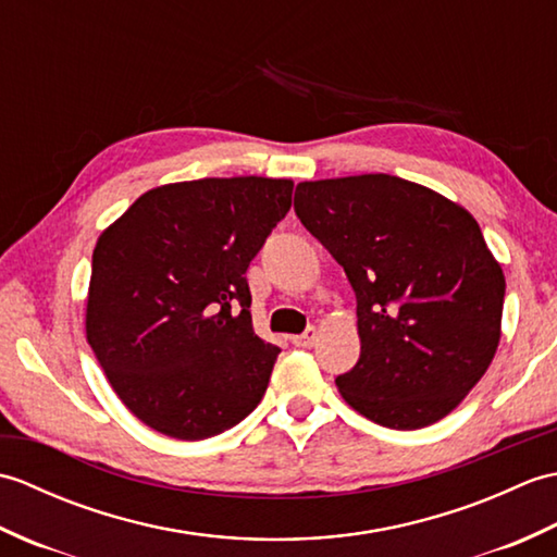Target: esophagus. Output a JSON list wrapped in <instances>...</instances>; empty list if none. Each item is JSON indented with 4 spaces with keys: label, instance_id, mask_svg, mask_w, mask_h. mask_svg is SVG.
Masks as SVG:
<instances>
[{
    "label": "esophagus",
    "instance_id": "34e87169",
    "mask_svg": "<svg viewBox=\"0 0 557 557\" xmlns=\"http://www.w3.org/2000/svg\"><path fill=\"white\" fill-rule=\"evenodd\" d=\"M315 339H318V330H315V327H309L304 335H294V337H292V345H297V347H313Z\"/></svg>",
    "mask_w": 557,
    "mask_h": 557
}]
</instances>
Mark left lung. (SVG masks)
I'll return each mask as SVG.
<instances>
[{
    "instance_id": "1",
    "label": "left lung",
    "mask_w": 557,
    "mask_h": 557,
    "mask_svg": "<svg viewBox=\"0 0 557 557\" xmlns=\"http://www.w3.org/2000/svg\"><path fill=\"white\" fill-rule=\"evenodd\" d=\"M294 210L357 294L361 357L337 375L342 399L397 431L447 417L503 335L505 275L474 215L393 174L301 182Z\"/></svg>"
}]
</instances>
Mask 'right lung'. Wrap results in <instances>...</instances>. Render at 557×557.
<instances>
[{
    "label": "right lung",
    "mask_w": 557,
    "mask_h": 557,
    "mask_svg": "<svg viewBox=\"0 0 557 557\" xmlns=\"http://www.w3.org/2000/svg\"><path fill=\"white\" fill-rule=\"evenodd\" d=\"M292 188L270 176L162 184L98 236L86 337L148 429L203 441L263 399L280 349L253 333L244 275Z\"/></svg>",
    "instance_id": "1"
}]
</instances>
